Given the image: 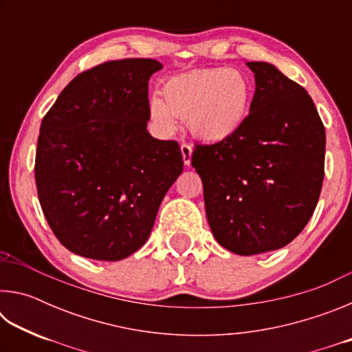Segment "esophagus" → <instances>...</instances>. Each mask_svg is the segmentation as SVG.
I'll list each match as a JSON object with an SVG mask.
<instances>
[{
  "label": "esophagus",
  "instance_id": "esophagus-1",
  "mask_svg": "<svg viewBox=\"0 0 352 352\" xmlns=\"http://www.w3.org/2000/svg\"><path fill=\"white\" fill-rule=\"evenodd\" d=\"M182 155H183L184 166H189L190 164V157H192V147L186 144V142H183V144H182Z\"/></svg>",
  "mask_w": 352,
  "mask_h": 352
}]
</instances>
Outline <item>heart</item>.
Returning a JSON list of instances; mask_svg holds the SVG:
<instances>
[{
	"label": "heart",
	"mask_w": 352,
	"mask_h": 352,
	"mask_svg": "<svg viewBox=\"0 0 352 352\" xmlns=\"http://www.w3.org/2000/svg\"><path fill=\"white\" fill-rule=\"evenodd\" d=\"M162 96L148 99V116L163 135L186 119L189 132L205 142H225L241 132L253 105L252 82L239 69H194L166 79Z\"/></svg>",
	"instance_id": "heart-1"
}]
</instances>
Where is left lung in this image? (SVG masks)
I'll list each match as a JSON object with an SVG mask.
<instances>
[{"instance_id":"left-lung-1","label":"left lung","mask_w":352,"mask_h":352,"mask_svg":"<svg viewBox=\"0 0 352 352\" xmlns=\"http://www.w3.org/2000/svg\"><path fill=\"white\" fill-rule=\"evenodd\" d=\"M254 73L252 111L234 138L195 146L190 163L204 183L208 223L230 252L283 248L312 217L324 177V126L312 98L275 65Z\"/></svg>"}]
</instances>
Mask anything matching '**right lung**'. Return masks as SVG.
Listing matches in <instances>:
<instances>
[{
    "instance_id": "right-lung-1",
    "label": "right lung",
    "mask_w": 352,
    "mask_h": 352,
    "mask_svg": "<svg viewBox=\"0 0 352 352\" xmlns=\"http://www.w3.org/2000/svg\"><path fill=\"white\" fill-rule=\"evenodd\" d=\"M162 68L153 58H124L83 71L41 121L38 200L69 252L96 261L135 253L183 172L177 142L147 132L148 79Z\"/></svg>"
}]
</instances>
